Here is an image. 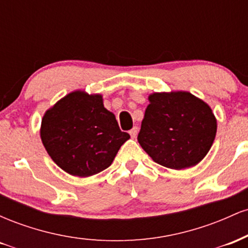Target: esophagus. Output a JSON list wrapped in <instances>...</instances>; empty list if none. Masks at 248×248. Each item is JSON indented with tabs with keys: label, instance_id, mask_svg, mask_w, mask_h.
<instances>
[{
	"label": "esophagus",
	"instance_id": "34e87169",
	"mask_svg": "<svg viewBox=\"0 0 248 248\" xmlns=\"http://www.w3.org/2000/svg\"><path fill=\"white\" fill-rule=\"evenodd\" d=\"M138 133H139V128H138V127H133L132 129L129 130V134H130V136H132L133 139H135L136 136H138Z\"/></svg>",
	"mask_w": 248,
	"mask_h": 248
}]
</instances>
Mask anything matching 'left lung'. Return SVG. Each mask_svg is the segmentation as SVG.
I'll list each match as a JSON object with an SVG mask.
<instances>
[{"mask_svg":"<svg viewBox=\"0 0 248 248\" xmlns=\"http://www.w3.org/2000/svg\"><path fill=\"white\" fill-rule=\"evenodd\" d=\"M138 141L153 161L169 169L193 167L209 153L217 120L211 107L190 92L153 93Z\"/></svg>","mask_w":248,"mask_h":248,"instance_id":"obj_1","label":"left lung"}]
</instances>
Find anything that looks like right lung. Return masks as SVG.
Returning a JSON list of instances; mask_svg holds the SVG:
<instances>
[{
	"instance_id": "1",
	"label": "right lung",
	"mask_w": 248,
	"mask_h": 248,
	"mask_svg": "<svg viewBox=\"0 0 248 248\" xmlns=\"http://www.w3.org/2000/svg\"><path fill=\"white\" fill-rule=\"evenodd\" d=\"M129 134L121 132L115 115L104 107L101 94L71 92L45 112L43 146L65 172L88 177L112 164Z\"/></svg>"
}]
</instances>
